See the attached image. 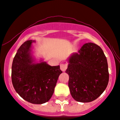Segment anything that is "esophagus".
<instances>
[{
  "label": "esophagus",
  "mask_w": 120,
  "mask_h": 120,
  "mask_svg": "<svg viewBox=\"0 0 120 120\" xmlns=\"http://www.w3.org/2000/svg\"><path fill=\"white\" fill-rule=\"evenodd\" d=\"M67 68V64L66 63H63V64H60V69H61V71H65L66 70Z\"/></svg>",
  "instance_id": "obj_1"
}]
</instances>
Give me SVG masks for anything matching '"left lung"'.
I'll use <instances>...</instances> for the list:
<instances>
[{"mask_svg": "<svg viewBox=\"0 0 120 120\" xmlns=\"http://www.w3.org/2000/svg\"><path fill=\"white\" fill-rule=\"evenodd\" d=\"M66 73L68 87L75 101L88 103L97 99L105 90L109 80L107 58L100 46L86 43L71 55Z\"/></svg>", "mask_w": 120, "mask_h": 120, "instance_id": "1", "label": "left lung"}]
</instances>
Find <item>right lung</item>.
Returning a JSON list of instances; mask_svg holds the SVG:
<instances>
[{"label":"right lung","instance_id":"obj_1","mask_svg":"<svg viewBox=\"0 0 120 120\" xmlns=\"http://www.w3.org/2000/svg\"><path fill=\"white\" fill-rule=\"evenodd\" d=\"M34 42L26 41L17 50L11 66V81L22 98L32 104H41L51 98L63 71L60 66H51L44 61L33 63L31 48Z\"/></svg>","mask_w":120,"mask_h":120}]
</instances>
